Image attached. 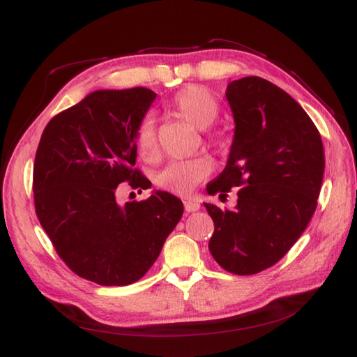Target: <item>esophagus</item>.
<instances>
[{
    "label": "esophagus",
    "instance_id": "1",
    "mask_svg": "<svg viewBox=\"0 0 357 357\" xmlns=\"http://www.w3.org/2000/svg\"><path fill=\"white\" fill-rule=\"evenodd\" d=\"M183 205H185L186 213H195V211L200 209V203L194 199H185Z\"/></svg>",
    "mask_w": 357,
    "mask_h": 357
}]
</instances>
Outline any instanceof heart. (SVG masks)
I'll list each match as a JSON object with an SVG mask.
<instances>
[{"mask_svg":"<svg viewBox=\"0 0 357 357\" xmlns=\"http://www.w3.org/2000/svg\"><path fill=\"white\" fill-rule=\"evenodd\" d=\"M171 107L178 119L199 130H206L219 117V103L206 87L188 86L181 89L171 101ZM137 149L143 160L152 163L160 155L154 120L146 117L137 129ZM208 143L220 146L219 137H209ZM213 165L205 157L191 160H174L157 174V185L172 194L186 195L209 177Z\"/></svg>","mask_w":357,"mask_h":357,"instance_id":"heart-1","label":"heart"}]
</instances>
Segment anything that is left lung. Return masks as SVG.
<instances>
[{"label":"left lung","mask_w":357,"mask_h":357,"mask_svg":"<svg viewBox=\"0 0 357 357\" xmlns=\"http://www.w3.org/2000/svg\"><path fill=\"white\" fill-rule=\"evenodd\" d=\"M227 100L234 138L206 191L222 199L240 186L237 205H203L214 222L213 257L228 273L250 275L278 264L308 227L322 186L324 144L302 106L268 79L231 82Z\"/></svg>","instance_id":"obj_1"}]
</instances>
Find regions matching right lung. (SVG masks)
<instances>
[{"label":"right lung","instance_id":"right-lung-1","mask_svg":"<svg viewBox=\"0 0 357 357\" xmlns=\"http://www.w3.org/2000/svg\"><path fill=\"white\" fill-rule=\"evenodd\" d=\"M157 97L146 87L100 89L47 123L33 165L35 211L58 256L103 287L140 280L183 215L176 195L154 191L120 205L121 183L148 189L134 169L137 129Z\"/></svg>","mask_w":357,"mask_h":357}]
</instances>
